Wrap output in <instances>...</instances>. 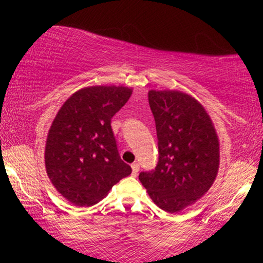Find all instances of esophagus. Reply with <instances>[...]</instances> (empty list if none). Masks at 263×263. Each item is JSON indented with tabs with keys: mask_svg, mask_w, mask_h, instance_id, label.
Returning <instances> with one entry per match:
<instances>
[{
	"mask_svg": "<svg viewBox=\"0 0 263 263\" xmlns=\"http://www.w3.org/2000/svg\"><path fill=\"white\" fill-rule=\"evenodd\" d=\"M131 167H132V174H134V176H137L138 171H140V164H138V163H134Z\"/></svg>",
	"mask_w": 263,
	"mask_h": 263,
	"instance_id": "1",
	"label": "esophagus"
}]
</instances>
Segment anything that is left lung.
<instances>
[{
	"label": "left lung",
	"mask_w": 263,
	"mask_h": 263,
	"mask_svg": "<svg viewBox=\"0 0 263 263\" xmlns=\"http://www.w3.org/2000/svg\"><path fill=\"white\" fill-rule=\"evenodd\" d=\"M158 137V164L140 182L157 206L178 213L199 200L218 176L219 137L209 114L189 93L149 90Z\"/></svg>",
	"instance_id": "left-lung-1"
}]
</instances>
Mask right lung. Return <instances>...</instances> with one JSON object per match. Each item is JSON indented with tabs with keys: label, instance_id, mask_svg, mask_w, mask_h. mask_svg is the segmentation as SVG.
I'll return each mask as SVG.
<instances>
[{
	"label": "right lung",
	"instance_id": "add662e5",
	"mask_svg": "<svg viewBox=\"0 0 263 263\" xmlns=\"http://www.w3.org/2000/svg\"><path fill=\"white\" fill-rule=\"evenodd\" d=\"M131 95V87L122 85L83 87L53 120L45 142V171L54 188L73 205L99 203L131 174L111 128V119Z\"/></svg>",
	"mask_w": 263,
	"mask_h": 263
}]
</instances>
